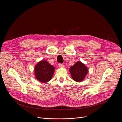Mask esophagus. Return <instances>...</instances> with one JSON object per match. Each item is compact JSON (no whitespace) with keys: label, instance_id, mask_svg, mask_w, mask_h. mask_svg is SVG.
<instances>
[{"label":"esophagus","instance_id":"34e87169","mask_svg":"<svg viewBox=\"0 0 122 122\" xmlns=\"http://www.w3.org/2000/svg\"><path fill=\"white\" fill-rule=\"evenodd\" d=\"M58 66L60 68H63L64 67V65L63 64H59Z\"/></svg>","mask_w":122,"mask_h":122}]
</instances>
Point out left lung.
<instances>
[{"instance_id":"obj_1","label":"left lung","mask_w":122,"mask_h":122,"mask_svg":"<svg viewBox=\"0 0 122 122\" xmlns=\"http://www.w3.org/2000/svg\"><path fill=\"white\" fill-rule=\"evenodd\" d=\"M69 71L72 79L75 81L81 82L85 79L86 76L87 74L88 69L84 64L78 61L70 67Z\"/></svg>"}]
</instances>
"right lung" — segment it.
<instances>
[{"instance_id": "add662e5", "label": "right lung", "mask_w": 122, "mask_h": 122, "mask_svg": "<svg viewBox=\"0 0 122 122\" xmlns=\"http://www.w3.org/2000/svg\"><path fill=\"white\" fill-rule=\"evenodd\" d=\"M55 68L46 60L38 62L35 67V74L36 79L40 82L45 83L52 78Z\"/></svg>"}]
</instances>
